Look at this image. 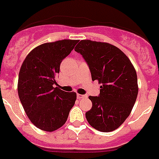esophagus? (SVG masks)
Segmentation results:
<instances>
[{
	"label": "esophagus",
	"instance_id": "obj_1",
	"mask_svg": "<svg viewBox=\"0 0 159 159\" xmlns=\"http://www.w3.org/2000/svg\"><path fill=\"white\" fill-rule=\"evenodd\" d=\"M77 97H78V100H81V99H84V98H86L87 96L85 95H81V94H78L77 95Z\"/></svg>",
	"mask_w": 159,
	"mask_h": 159
}]
</instances>
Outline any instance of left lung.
I'll list each match as a JSON object with an SVG mask.
<instances>
[{"label":"left lung","instance_id":"8db88e82","mask_svg":"<svg viewBox=\"0 0 159 159\" xmlns=\"http://www.w3.org/2000/svg\"><path fill=\"white\" fill-rule=\"evenodd\" d=\"M75 51L86 61L93 81L102 84L99 96H90L93 103L85 117L100 132L118 129L131 113L138 94L136 70L126 55L109 43L81 40Z\"/></svg>","mask_w":159,"mask_h":159}]
</instances>
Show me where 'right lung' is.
<instances>
[{
    "label": "right lung",
    "instance_id": "add662e5",
    "mask_svg": "<svg viewBox=\"0 0 159 159\" xmlns=\"http://www.w3.org/2000/svg\"><path fill=\"white\" fill-rule=\"evenodd\" d=\"M78 42L44 43L34 48L22 64L18 80L19 100L29 119L40 129L52 132L63 126L75 105L76 93L60 89L56 77L62 60Z\"/></svg>",
    "mask_w": 159,
    "mask_h": 159
}]
</instances>
